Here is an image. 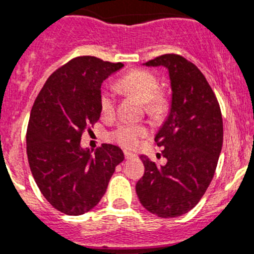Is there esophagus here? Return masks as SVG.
<instances>
[{"instance_id": "esophagus-1", "label": "esophagus", "mask_w": 254, "mask_h": 254, "mask_svg": "<svg viewBox=\"0 0 254 254\" xmlns=\"http://www.w3.org/2000/svg\"><path fill=\"white\" fill-rule=\"evenodd\" d=\"M124 155H125V159H132L136 157V154H134V153L131 152H127V150H125Z\"/></svg>"}]
</instances>
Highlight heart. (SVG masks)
Returning a JSON list of instances; mask_svg holds the SVG:
<instances>
[{"instance_id": "obj_1", "label": "heart", "mask_w": 254, "mask_h": 254, "mask_svg": "<svg viewBox=\"0 0 254 254\" xmlns=\"http://www.w3.org/2000/svg\"><path fill=\"white\" fill-rule=\"evenodd\" d=\"M158 78L145 69H132L116 82V88L122 93L132 96L143 102L144 110L150 118L161 119L170 110V97L159 90ZM100 111L102 116L110 118L115 114L116 100L113 93L102 90L100 93ZM148 135V129L140 124H120L113 132V138L125 148H135Z\"/></svg>"}]
</instances>
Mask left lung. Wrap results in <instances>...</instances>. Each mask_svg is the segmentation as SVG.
Wrapping results in <instances>:
<instances>
[{
	"label": "left lung",
	"mask_w": 254,
	"mask_h": 254,
	"mask_svg": "<svg viewBox=\"0 0 254 254\" xmlns=\"http://www.w3.org/2000/svg\"><path fill=\"white\" fill-rule=\"evenodd\" d=\"M145 65L168 69L172 104L154 139L167 162L157 164L141 155L145 171L136 182V195L154 215L176 218L197 205L214 177L223 147V118L215 93L193 63L163 54Z\"/></svg>",
	"instance_id": "left-lung-1"
}]
</instances>
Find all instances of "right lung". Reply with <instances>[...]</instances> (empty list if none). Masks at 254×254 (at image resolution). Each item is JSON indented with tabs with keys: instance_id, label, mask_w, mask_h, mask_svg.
<instances>
[{
	"instance_id": "1",
	"label": "right lung",
	"mask_w": 254,
	"mask_h": 254,
	"mask_svg": "<svg viewBox=\"0 0 254 254\" xmlns=\"http://www.w3.org/2000/svg\"><path fill=\"white\" fill-rule=\"evenodd\" d=\"M123 63L83 56L50 74L33 105L26 132L31 173L50 205L82 215L99 204L124 153L102 144L91 155L81 148L84 130L100 119L101 84Z\"/></svg>"
}]
</instances>
